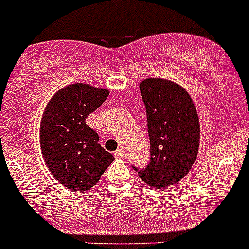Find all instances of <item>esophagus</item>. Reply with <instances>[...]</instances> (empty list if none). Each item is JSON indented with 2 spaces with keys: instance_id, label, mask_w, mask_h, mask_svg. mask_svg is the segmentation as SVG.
<instances>
[{
  "instance_id": "esophagus-1",
  "label": "esophagus",
  "mask_w": 249,
  "mask_h": 249,
  "mask_svg": "<svg viewBox=\"0 0 249 249\" xmlns=\"http://www.w3.org/2000/svg\"><path fill=\"white\" fill-rule=\"evenodd\" d=\"M114 156L118 157V159H121V157H124V151H123V149H118V151H115Z\"/></svg>"
}]
</instances>
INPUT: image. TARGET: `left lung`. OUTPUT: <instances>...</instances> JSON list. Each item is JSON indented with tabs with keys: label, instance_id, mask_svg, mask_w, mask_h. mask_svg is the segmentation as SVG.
<instances>
[{
	"label": "left lung",
	"instance_id": "8db88e82",
	"mask_svg": "<svg viewBox=\"0 0 249 249\" xmlns=\"http://www.w3.org/2000/svg\"><path fill=\"white\" fill-rule=\"evenodd\" d=\"M139 89L151 155L147 166L133 169L145 184L161 189L181 180L191 170L199 147V120L191 96L175 83L149 78Z\"/></svg>",
	"mask_w": 249,
	"mask_h": 249
}]
</instances>
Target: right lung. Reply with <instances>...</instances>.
<instances>
[{"mask_svg":"<svg viewBox=\"0 0 249 249\" xmlns=\"http://www.w3.org/2000/svg\"><path fill=\"white\" fill-rule=\"evenodd\" d=\"M108 90L76 83L58 90L46 107L40 124V148L58 183L72 191L94 187L114 161L86 119L106 101Z\"/></svg>","mask_w":249,"mask_h":249,"instance_id":"add662e5","label":"right lung"}]
</instances>
